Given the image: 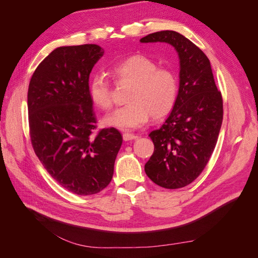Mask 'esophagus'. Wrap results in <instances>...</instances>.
Returning a JSON list of instances; mask_svg holds the SVG:
<instances>
[{"instance_id": "34e87169", "label": "esophagus", "mask_w": 258, "mask_h": 258, "mask_svg": "<svg viewBox=\"0 0 258 258\" xmlns=\"http://www.w3.org/2000/svg\"><path fill=\"white\" fill-rule=\"evenodd\" d=\"M122 139H123V141H131V140L138 139V137L132 135V134H128V132H124V134L122 135Z\"/></svg>"}]
</instances>
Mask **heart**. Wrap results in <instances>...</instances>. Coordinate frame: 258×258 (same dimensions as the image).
<instances>
[{
    "instance_id": "b5f03b06",
    "label": "heart",
    "mask_w": 258,
    "mask_h": 258,
    "mask_svg": "<svg viewBox=\"0 0 258 258\" xmlns=\"http://www.w3.org/2000/svg\"><path fill=\"white\" fill-rule=\"evenodd\" d=\"M111 73L119 83H130L128 104L117 108L103 119L105 126L123 131L145 124L150 117L160 119L173 110L177 99L178 82L175 73L143 54H134L111 67ZM91 102L102 110L112 106L111 84L104 75H93L88 83Z\"/></svg>"
}]
</instances>
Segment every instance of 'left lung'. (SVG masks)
<instances>
[{"mask_svg": "<svg viewBox=\"0 0 258 258\" xmlns=\"http://www.w3.org/2000/svg\"><path fill=\"white\" fill-rule=\"evenodd\" d=\"M140 42L167 43L179 59L176 102L162 126L148 136L155 150L144 170L163 188H181L199 176L214 151L223 121L222 95L210 60L184 35L167 30Z\"/></svg>", "mask_w": 258, "mask_h": 258, "instance_id": "1", "label": "left lung"}]
</instances>
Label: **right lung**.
I'll list each match as a JSON object with an SVG mask.
<instances>
[{
	"label": "right lung",
	"mask_w": 258,
	"mask_h": 258,
	"mask_svg": "<svg viewBox=\"0 0 258 258\" xmlns=\"http://www.w3.org/2000/svg\"><path fill=\"white\" fill-rule=\"evenodd\" d=\"M99 45L62 46L52 50L29 84L31 142L52 178L80 196L110 184L122 137L115 128L92 135L97 118L88 95L89 75L103 56Z\"/></svg>",
	"instance_id": "add662e5"
}]
</instances>
